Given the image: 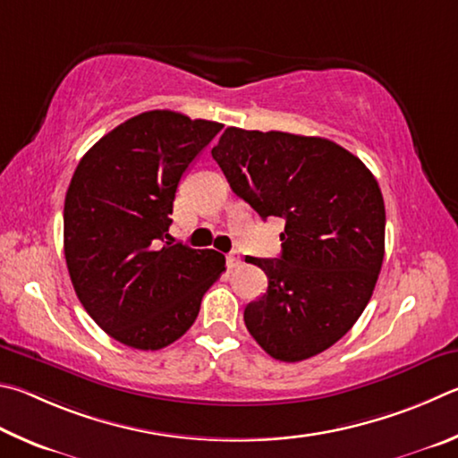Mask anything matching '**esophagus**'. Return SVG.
I'll use <instances>...</instances> for the list:
<instances>
[{"instance_id":"obj_1","label":"esophagus","mask_w":458,"mask_h":458,"mask_svg":"<svg viewBox=\"0 0 458 458\" xmlns=\"http://www.w3.org/2000/svg\"><path fill=\"white\" fill-rule=\"evenodd\" d=\"M242 266V258H239L237 253H229L227 255V267L233 269V267H239Z\"/></svg>"}]
</instances>
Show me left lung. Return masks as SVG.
<instances>
[{
  "label": "left lung",
  "instance_id": "left-lung-1",
  "mask_svg": "<svg viewBox=\"0 0 458 458\" xmlns=\"http://www.w3.org/2000/svg\"><path fill=\"white\" fill-rule=\"evenodd\" d=\"M211 155L261 219H285L279 259L250 258L266 271L267 292L245 308L247 330L279 362L334 346L378 282L386 227L378 181L319 136L229 126Z\"/></svg>",
  "mask_w": 458,
  "mask_h": 458
}]
</instances>
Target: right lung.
I'll return each mask as SVG.
<instances>
[{"label": "right lung", "mask_w": 458, "mask_h": 458, "mask_svg": "<svg viewBox=\"0 0 458 458\" xmlns=\"http://www.w3.org/2000/svg\"><path fill=\"white\" fill-rule=\"evenodd\" d=\"M223 124L181 112L128 118L80 160L64 203V255L84 310L136 350L179 340L225 255L165 242L176 187Z\"/></svg>", "instance_id": "obj_1"}]
</instances>
